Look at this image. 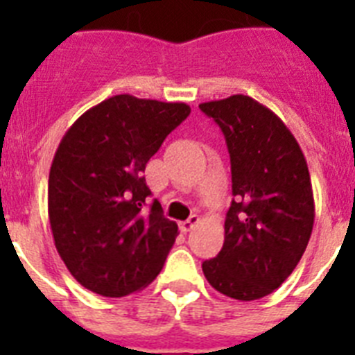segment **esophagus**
Segmentation results:
<instances>
[{
	"instance_id": "1",
	"label": "esophagus",
	"mask_w": 355,
	"mask_h": 355,
	"mask_svg": "<svg viewBox=\"0 0 355 355\" xmlns=\"http://www.w3.org/2000/svg\"><path fill=\"white\" fill-rule=\"evenodd\" d=\"M199 224V216L197 215H190V218H187V220L180 222V229L181 233H190L196 225Z\"/></svg>"
}]
</instances>
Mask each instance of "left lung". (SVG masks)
I'll return each mask as SVG.
<instances>
[{"label":"left lung","mask_w":355,"mask_h":355,"mask_svg":"<svg viewBox=\"0 0 355 355\" xmlns=\"http://www.w3.org/2000/svg\"><path fill=\"white\" fill-rule=\"evenodd\" d=\"M218 124L233 196L222 250L202 263L208 283L236 300L270 295L299 265L315 222L302 149L284 122L243 94L199 105Z\"/></svg>","instance_id":"obj_1"}]
</instances>
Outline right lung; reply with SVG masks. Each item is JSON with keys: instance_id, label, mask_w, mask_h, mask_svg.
<instances>
[{"instance_id": "right-lung-1", "label": "right lung", "mask_w": 355, "mask_h": 355, "mask_svg": "<svg viewBox=\"0 0 355 355\" xmlns=\"http://www.w3.org/2000/svg\"><path fill=\"white\" fill-rule=\"evenodd\" d=\"M190 115L184 103L121 94L87 110L67 130L49 171L48 211L65 266L81 286L126 297L155 281L178 224L153 200L144 171Z\"/></svg>"}]
</instances>
